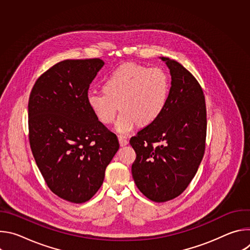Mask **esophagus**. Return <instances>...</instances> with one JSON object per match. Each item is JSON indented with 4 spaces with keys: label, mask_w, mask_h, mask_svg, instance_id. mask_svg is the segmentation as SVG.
<instances>
[{
    "label": "esophagus",
    "mask_w": 250,
    "mask_h": 250,
    "mask_svg": "<svg viewBox=\"0 0 250 250\" xmlns=\"http://www.w3.org/2000/svg\"><path fill=\"white\" fill-rule=\"evenodd\" d=\"M119 141H120V146H125L128 145L127 139H125V138L123 137V136H119Z\"/></svg>",
    "instance_id": "obj_1"
}]
</instances>
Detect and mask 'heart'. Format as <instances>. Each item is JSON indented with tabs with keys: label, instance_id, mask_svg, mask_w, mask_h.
Returning a JSON list of instances; mask_svg holds the SVG:
<instances>
[{
	"label": "heart",
	"instance_id": "1",
	"mask_svg": "<svg viewBox=\"0 0 250 250\" xmlns=\"http://www.w3.org/2000/svg\"><path fill=\"white\" fill-rule=\"evenodd\" d=\"M103 90L88 93L90 110L101 123L110 124L115 120L120 105L122 113L115 129L126 134L138 123L146 125L160 117L167 103L169 84L160 68L126 63L105 77Z\"/></svg>",
	"mask_w": 250,
	"mask_h": 250
}]
</instances>
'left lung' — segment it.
<instances>
[{"label":"left lung","instance_id":"left-lung-1","mask_svg":"<svg viewBox=\"0 0 250 250\" xmlns=\"http://www.w3.org/2000/svg\"><path fill=\"white\" fill-rule=\"evenodd\" d=\"M159 58L171 75L165 109L129 144L136 153L131 166L136 187L149 200L163 203L182 194L197 173L205 152L207 115L196 78L179 62Z\"/></svg>","mask_w":250,"mask_h":250}]
</instances>
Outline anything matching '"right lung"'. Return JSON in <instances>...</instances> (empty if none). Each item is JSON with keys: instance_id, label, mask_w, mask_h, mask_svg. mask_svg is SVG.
I'll list each match as a JSON object with an SVG mask.
<instances>
[{"instance_id": "right-lung-1", "label": "right lung", "mask_w": 250, "mask_h": 250, "mask_svg": "<svg viewBox=\"0 0 250 250\" xmlns=\"http://www.w3.org/2000/svg\"><path fill=\"white\" fill-rule=\"evenodd\" d=\"M104 65L99 58L64 60L35 82L28 101L29 144L49 189L71 203L89 201L120 148L87 104L90 84Z\"/></svg>"}]
</instances>
